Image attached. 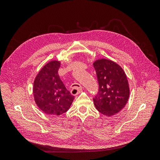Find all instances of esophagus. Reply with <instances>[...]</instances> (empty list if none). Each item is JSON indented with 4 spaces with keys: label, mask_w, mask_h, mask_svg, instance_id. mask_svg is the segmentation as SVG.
<instances>
[{
    "label": "esophagus",
    "mask_w": 160,
    "mask_h": 160,
    "mask_svg": "<svg viewBox=\"0 0 160 160\" xmlns=\"http://www.w3.org/2000/svg\"><path fill=\"white\" fill-rule=\"evenodd\" d=\"M79 85V87H75V88H73L72 89V90H71V93H72V95H77V94H78L79 93H80V92L82 91L81 86L80 85Z\"/></svg>",
    "instance_id": "esophagus-1"
}]
</instances>
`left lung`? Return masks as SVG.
<instances>
[{
	"label": "left lung",
	"instance_id": "8db88e82",
	"mask_svg": "<svg viewBox=\"0 0 160 160\" xmlns=\"http://www.w3.org/2000/svg\"><path fill=\"white\" fill-rule=\"evenodd\" d=\"M98 77V93L93 98L96 109L106 116L118 113L127 103L129 95L126 75L115 62L99 59L93 63Z\"/></svg>",
	"mask_w": 160,
	"mask_h": 160
}]
</instances>
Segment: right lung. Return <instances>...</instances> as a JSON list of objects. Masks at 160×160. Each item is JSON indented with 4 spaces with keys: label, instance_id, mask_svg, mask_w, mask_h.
I'll list each match as a JSON object with an SVG mask.
<instances>
[{
    "label": "right lung",
    "instance_id": "add662e5",
    "mask_svg": "<svg viewBox=\"0 0 160 160\" xmlns=\"http://www.w3.org/2000/svg\"><path fill=\"white\" fill-rule=\"evenodd\" d=\"M60 65V62L57 61L48 62L34 81L35 102L43 112L49 115H60L65 113L75 98L60 79L58 74Z\"/></svg>",
    "mask_w": 160,
    "mask_h": 160
}]
</instances>
